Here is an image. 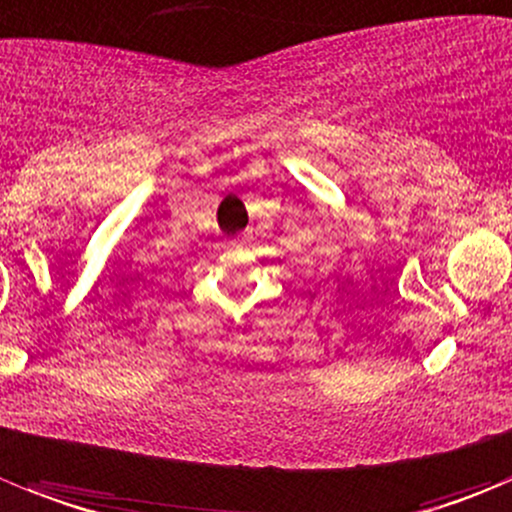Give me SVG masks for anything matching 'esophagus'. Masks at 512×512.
<instances>
[{
	"mask_svg": "<svg viewBox=\"0 0 512 512\" xmlns=\"http://www.w3.org/2000/svg\"><path fill=\"white\" fill-rule=\"evenodd\" d=\"M242 242H245V240H242V237H234V240H229V245L237 247V245H242Z\"/></svg>",
	"mask_w": 512,
	"mask_h": 512,
	"instance_id": "obj_1",
	"label": "esophagus"
}]
</instances>
